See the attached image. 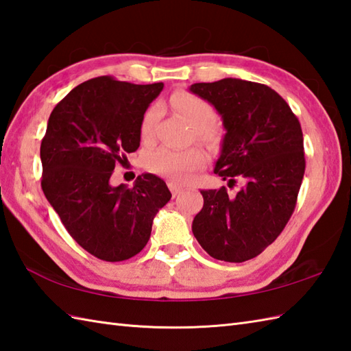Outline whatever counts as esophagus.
Returning <instances> with one entry per match:
<instances>
[{
	"mask_svg": "<svg viewBox=\"0 0 351 351\" xmlns=\"http://www.w3.org/2000/svg\"><path fill=\"white\" fill-rule=\"evenodd\" d=\"M169 189H170V191H171V196L173 197H176L178 195H180V193L184 190L181 185H178V184H175V182H169Z\"/></svg>",
	"mask_w": 351,
	"mask_h": 351,
	"instance_id": "obj_1",
	"label": "esophagus"
}]
</instances>
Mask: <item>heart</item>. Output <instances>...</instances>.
<instances>
[{
  "label": "heart",
  "mask_w": 351,
  "mask_h": 351,
  "mask_svg": "<svg viewBox=\"0 0 351 351\" xmlns=\"http://www.w3.org/2000/svg\"><path fill=\"white\" fill-rule=\"evenodd\" d=\"M171 104L187 119L193 128L199 131L200 137H208V130L213 128L215 121H217V114H215V110L210 102H206L205 99L191 93H176L171 98ZM158 116V106H152L151 108H147L140 123L141 138L149 140L152 137ZM205 161L206 156L200 149L171 151V149L161 147L158 151L149 155L147 166L155 173L166 176L171 181L187 182L200 167H204Z\"/></svg>",
  "instance_id": "heart-1"
}]
</instances>
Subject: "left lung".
I'll return each mask as SVG.
<instances>
[{
  "mask_svg": "<svg viewBox=\"0 0 351 351\" xmlns=\"http://www.w3.org/2000/svg\"><path fill=\"white\" fill-rule=\"evenodd\" d=\"M221 116L226 134L214 173L244 182L235 196L202 190L193 234L208 255L244 263L264 252L285 228L304 175L299 119L268 86L238 78L191 84Z\"/></svg>",
  "mask_w": 351,
  "mask_h": 351,
  "instance_id": "obj_1",
  "label": "left lung"
}]
</instances>
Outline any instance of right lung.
<instances>
[{
  "label": "right lung",
  "mask_w": 351,
  "mask_h": 351,
  "mask_svg": "<svg viewBox=\"0 0 351 351\" xmlns=\"http://www.w3.org/2000/svg\"><path fill=\"white\" fill-rule=\"evenodd\" d=\"M162 87L98 77L72 88L48 119L40 145L45 197L73 240L108 263L145 247L171 197L152 173L140 175L132 189L110 184L116 164L138 149L141 119Z\"/></svg>",
  "instance_id": "add662e5"
}]
</instances>
